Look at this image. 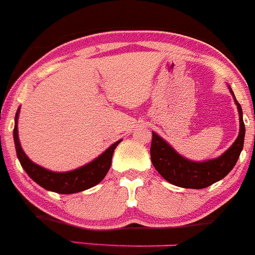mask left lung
<instances>
[{
  "instance_id": "1",
  "label": "left lung",
  "mask_w": 255,
  "mask_h": 255,
  "mask_svg": "<svg viewBox=\"0 0 255 255\" xmlns=\"http://www.w3.org/2000/svg\"><path fill=\"white\" fill-rule=\"evenodd\" d=\"M239 113V134L233 144L222 155L212 159L196 162L180 155L167 140L157 133H153L150 144V159L157 172L172 184L190 189H202L223 179L234 168L244 144L246 127L243 122V111L237 102L233 91L229 87Z\"/></svg>"
}]
</instances>
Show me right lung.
Here are the masks:
<instances>
[{"mask_svg":"<svg viewBox=\"0 0 255 255\" xmlns=\"http://www.w3.org/2000/svg\"><path fill=\"white\" fill-rule=\"evenodd\" d=\"M18 115L19 108L16 112L13 128V140L14 145H16L17 157H18L22 168L37 184L41 185L44 189L59 194H72L95 187L106 177L111 164H112L113 152L122 139L113 143L102 154H100L92 162L87 163L82 167L68 170V172H53V170L46 169V168L33 163L23 152L21 143H19L18 128H17Z\"/></svg>","mask_w":255,"mask_h":255,"instance_id":"1","label":"right lung"}]
</instances>
